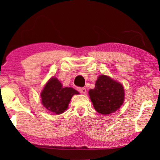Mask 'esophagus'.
<instances>
[{
    "label": "esophagus",
    "mask_w": 160,
    "mask_h": 160,
    "mask_svg": "<svg viewBox=\"0 0 160 160\" xmlns=\"http://www.w3.org/2000/svg\"><path fill=\"white\" fill-rule=\"evenodd\" d=\"M78 90H79L81 92L83 93V94H86L87 93V90H86V89L84 88V87H80V88H78Z\"/></svg>",
    "instance_id": "obj_1"
}]
</instances>
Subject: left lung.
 Returning a JSON list of instances; mask_svg holds the SVG:
<instances>
[{
    "label": "left lung",
    "mask_w": 160,
    "mask_h": 160,
    "mask_svg": "<svg viewBox=\"0 0 160 160\" xmlns=\"http://www.w3.org/2000/svg\"><path fill=\"white\" fill-rule=\"evenodd\" d=\"M94 108L101 114H110L120 108L124 102V87L108 76L101 75L95 87L89 91Z\"/></svg>",
    "instance_id": "obj_1"
}]
</instances>
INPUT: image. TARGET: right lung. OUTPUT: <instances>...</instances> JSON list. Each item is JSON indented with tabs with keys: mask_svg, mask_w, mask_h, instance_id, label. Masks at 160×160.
I'll return each instance as SVG.
<instances>
[{
	"mask_svg": "<svg viewBox=\"0 0 160 160\" xmlns=\"http://www.w3.org/2000/svg\"><path fill=\"white\" fill-rule=\"evenodd\" d=\"M79 94L71 87H64L56 78H50L45 85L41 96L42 104L47 110L60 114L68 108L73 95Z\"/></svg>",
	"mask_w": 160,
	"mask_h": 160,
	"instance_id": "obj_1",
	"label": "right lung"
}]
</instances>
